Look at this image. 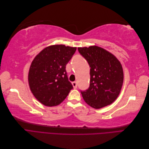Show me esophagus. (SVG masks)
<instances>
[{
    "mask_svg": "<svg viewBox=\"0 0 149 149\" xmlns=\"http://www.w3.org/2000/svg\"><path fill=\"white\" fill-rule=\"evenodd\" d=\"M72 84H73V86L74 89L77 88V83H76V81H74V82H72Z\"/></svg>",
    "mask_w": 149,
    "mask_h": 149,
    "instance_id": "esophagus-1",
    "label": "esophagus"
}]
</instances>
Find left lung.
<instances>
[{
  "label": "left lung",
  "mask_w": 149,
  "mask_h": 149,
  "mask_svg": "<svg viewBox=\"0 0 149 149\" xmlns=\"http://www.w3.org/2000/svg\"><path fill=\"white\" fill-rule=\"evenodd\" d=\"M89 65L90 84L81 91L84 101L94 109L109 105L118 97L124 81L123 67L117 58L97 46L78 48Z\"/></svg>",
  "instance_id": "1"
}]
</instances>
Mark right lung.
<instances>
[{"label": "right lung", "instance_id": "right-lung-1", "mask_svg": "<svg viewBox=\"0 0 149 149\" xmlns=\"http://www.w3.org/2000/svg\"><path fill=\"white\" fill-rule=\"evenodd\" d=\"M76 50V47L64 45H52L44 48L31 62L29 86L35 98L43 105L60 104L73 88L68 78L66 65Z\"/></svg>", "mask_w": 149, "mask_h": 149}]
</instances>
